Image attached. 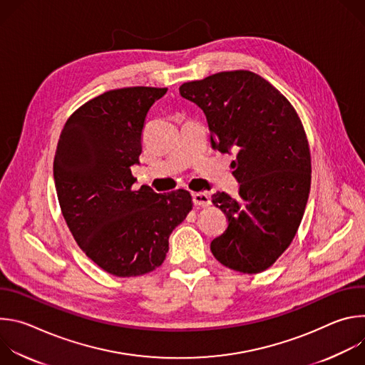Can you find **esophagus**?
I'll list each match as a JSON object with an SVG mask.
<instances>
[{"mask_svg":"<svg viewBox=\"0 0 365 365\" xmlns=\"http://www.w3.org/2000/svg\"><path fill=\"white\" fill-rule=\"evenodd\" d=\"M192 199H193V203L196 206H210L211 205V197L207 196L206 193H192Z\"/></svg>","mask_w":365,"mask_h":365,"instance_id":"1","label":"esophagus"}]
</instances>
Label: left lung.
Masks as SVG:
<instances>
[{"mask_svg":"<svg viewBox=\"0 0 365 365\" xmlns=\"http://www.w3.org/2000/svg\"><path fill=\"white\" fill-rule=\"evenodd\" d=\"M180 96L203 111L211 144L235 153L238 199L225 192L212 203L228 217L211 251L228 269L252 274L269 269L290 245L310 190V151L290 102L250 71L220 72L183 83Z\"/></svg>","mask_w":365,"mask_h":365,"instance_id":"1","label":"left lung"}]
</instances>
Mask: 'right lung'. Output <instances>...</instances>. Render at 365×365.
<instances>
[{
  "mask_svg": "<svg viewBox=\"0 0 365 365\" xmlns=\"http://www.w3.org/2000/svg\"><path fill=\"white\" fill-rule=\"evenodd\" d=\"M166 92L134 86L102 93L71 115L58 143L53 176L63 218L82 251L117 277L162 266L172 231L193 206L183 189L133 187L145 115Z\"/></svg>",
  "mask_w": 365,
  "mask_h": 365,
  "instance_id": "add662e5",
  "label": "right lung"
}]
</instances>
